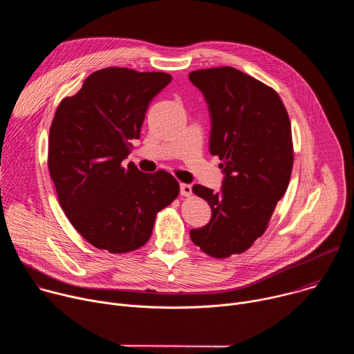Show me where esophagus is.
I'll use <instances>...</instances> for the list:
<instances>
[{"label": "esophagus", "mask_w": 354, "mask_h": 354, "mask_svg": "<svg viewBox=\"0 0 354 354\" xmlns=\"http://www.w3.org/2000/svg\"><path fill=\"white\" fill-rule=\"evenodd\" d=\"M180 194L182 196H192V186L187 183L180 185Z\"/></svg>", "instance_id": "1"}]
</instances>
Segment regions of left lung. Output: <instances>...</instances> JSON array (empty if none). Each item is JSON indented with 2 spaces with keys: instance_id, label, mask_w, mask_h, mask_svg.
<instances>
[{
  "instance_id": "1",
  "label": "left lung",
  "mask_w": 354,
  "mask_h": 354,
  "mask_svg": "<svg viewBox=\"0 0 354 354\" xmlns=\"http://www.w3.org/2000/svg\"><path fill=\"white\" fill-rule=\"evenodd\" d=\"M189 80L209 104L210 153L221 160L225 174L218 193L193 186V193L210 205L212 220L192 230L190 238L209 257L224 259L242 254L263 235L288 187L291 123L272 86L234 67L192 71Z\"/></svg>"
}]
</instances>
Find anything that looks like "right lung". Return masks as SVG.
<instances>
[{
    "instance_id": "right-lung-1",
    "label": "right lung",
    "mask_w": 354,
    "mask_h": 354,
    "mask_svg": "<svg viewBox=\"0 0 354 354\" xmlns=\"http://www.w3.org/2000/svg\"><path fill=\"white\" fill-rule=\"evenodd\" d=\"M172 77L108 67L64 97L48 133L47 167L73 227L97 249L127 254L153 232L157 213L179 194L167 171L123 167L148 105Z\"/></svg>"
}]
</instances>
